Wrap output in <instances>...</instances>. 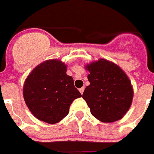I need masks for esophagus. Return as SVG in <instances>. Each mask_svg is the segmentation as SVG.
<instances>
[{"label": "esophagus", "mask_w": 154, "mask_h": 154, "mask_svg": "<svg viewBox=\"0 0 154 154\" xmlns=\"http://www.w3.org/2000/svg\"><path fill=\"white\" fill-rule=\"evenodd\" d=\"M84 89H85V87H82L81 89H79V92H81V94H82L83 93V92H84Z\"/></svg>", "instance_id": "1"}]
</instances>
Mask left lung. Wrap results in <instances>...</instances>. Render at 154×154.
I'll return each instance as SVG.
<instances>
[{
  "label": "left lung",
  "mask_w": 154,
  "mask_h": 154,
  "mask_svg": "<svg viewBox=\"0 0 154 154\" xmlns=\"http://www.w3.org/2000/svg\"><path fill=\"white\" fill-rule=\"evenodd\" d=\"M86 69L90 84L82 98L92 115L103 123L120 119L133 100V90L127 75L118 65L101 58L87 65Z\"/></svg>",
  "instance_id": "obj_1"
}]
</instances>
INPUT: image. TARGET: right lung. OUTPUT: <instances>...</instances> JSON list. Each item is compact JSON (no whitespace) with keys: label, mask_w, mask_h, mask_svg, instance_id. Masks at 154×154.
<instances>
[{"label":"right lung","mask_w":154,"mask_h":154,"mask_svg":"<svg viewBox=\"0 0 154 154\" xmlns=\"http://www.w3.org/2000/svg\"><path fill=\"white\" fill-rule=\"evenodd\" d=\"M63 62L51 59L42 62L25 80L23 96L27 106L37 119L58 123L68 115L73 100L82 97Z\"/></svg>","instance_id":"1"}]
</instances>
